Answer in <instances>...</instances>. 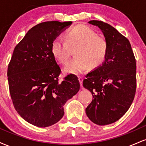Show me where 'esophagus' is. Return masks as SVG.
Segmentation results:
<instances>
[{"label": "esophagus", "mask_w": 146, "mask_h": 146, "mask_svg": "<svg viewBox=\"0 0 146 146\" xmlns=\"http://www.w3.org/2000/svg\"><path fill=\"white\" fill-rule=\"evenodd\" d=\"M78 80H79V82H80V86L82 87V84H83V78L82 77H79L78 78Z\"/></svg>", "instance_id": "1"}]
</instances>
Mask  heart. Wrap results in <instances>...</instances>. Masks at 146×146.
Returning <instances> with one entry per match:
<instances>
[{
    "label": "heart",
    "instance_id": "obj_1",
    "mask_svg": "<svg viewBox=\"0 0 146 146\" xmlns=\"http://www.w3.org/2000/svg\"><path fill=\"white\" fill-rule=\"evenodd\" d=\"M76 48V58L69 62L64 68L66 73L79 75L100 66L106 58L108 45L106 40L98 36L90 27L84 25L75 26L66 31L64 38H56L51 44V52L55 58L66 64L71 54V48Z\"/></svg>",
    "mask_w": 146,
    "mask_h": 146
}]
</instances>
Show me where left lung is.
I'll list each match as a JSON object with an SVG mask.
<instances>
[{"label": "left lung", "instance_id": "8db88e82", "mask_svg": "<svg viewBox=\"0 0 146 146\" xmlns=\"http://www.w3.org/2000/svg\"><path fill=\"white\" fill-rule=\"evenodd\" d=\"M100 28L108 45L105 61L86 75L83 86L91 92L93 101L87 117L100 125L119 119L131 106L136 92V60L130 42L111 25L88 22Z\"/></svg>", "mask_w": 146, "mask_h": 146}]
</instances>
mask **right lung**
Instances as JSON below:
<instances>
[{"label":"right lung","mask_w":146,"mask_h":146,"mask_svg":"<svg viewBox=\"0 0 146 146\" xmlns=\"http://www.w3.org/2000/svg\"><path fill=\"white\" fill-rule=\"evenodd\" d=\"M71 24L40 23L28 31L13 52L7 69L11 100L18 114L36 126L45 128L59 121L64 105L80 90L74 75L59 81L61 70L51 52L53 40Z\"/></svg>","instance_id":"add662e5"}]
</instances>
